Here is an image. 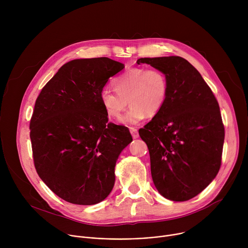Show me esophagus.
<instances>
[{
	"instance_id": "34e87169",
	"label": "esophagus",
	"mask_w": 248,
	"mask_h": 248,
	"mask_svg": "<svg viewBox=\"0 0 248 248\" xmlns=\"http://www.w3.org/2000/svg\"><path fill=\"white\" fill-rule=\"evenodd\" d=\"M129 130H130V133H131V135H132V137H133V138H137V137L139 136L138 131H137V129H136V128H134V127H130V128H129Z\"/></svg>"
}]
</instances>
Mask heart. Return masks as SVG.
<instances>
[{
  "instance_id": "b5f03b06",
  "label": "heart",
  "mask_w": 248,
  "mask_h": 248,
  "mask_svg": "<svg viewBox=\"0 0 248 248\" xmlns=\"http://www.w3.org/2000/svg\"><path fill=\"white\" fill-rule=\"evenodd\" d=\"M116 93L109 88L100 92V101L105 113L119 120L128 104L130 108L122 118L125 124H137L148 116L158 114L169 94L168 78L158 68L133 67L113 82Z\"/></svg>"
}]
</instances>
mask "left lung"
<instances>
[{
    "instance_id": "8db88e82",
    "label": "left lung",
    "mask_w": 248,
    "mask_h": 248,
    "mask_svg": "<svg viewBox=\"0 0 248 248\" xmlns=\"http://www.w3.org/2000/svg\"><path fill=\"white\" fill-rule=\"evenodd\" d=\"M168 78L162 110L139 135L150 154L151 174L167 199L186 201L215 179L221 164L225 127L220 107L198 70L178 56L141 58Z\"/></svg>"
}]
</instances>
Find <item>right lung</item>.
I'll return each instance as SVG.
<instances>
[{"label":"right lung","instance_id":"1","mask_svg":"<svg viewBox=\"0 0 248 248\" xmlns=\"http://www.w3.org/2000/svg\"><path fill=\"white\" fill-rule=\"evenodd\" d=\"M124 67L109 58L74 60L42 88L30 120L35 169L60 198L78 205L103 201L115 185V166L132 137L108 123L100 92Z\"/></svg>","mask_w":248,"mask_h":248}]
</instances>
